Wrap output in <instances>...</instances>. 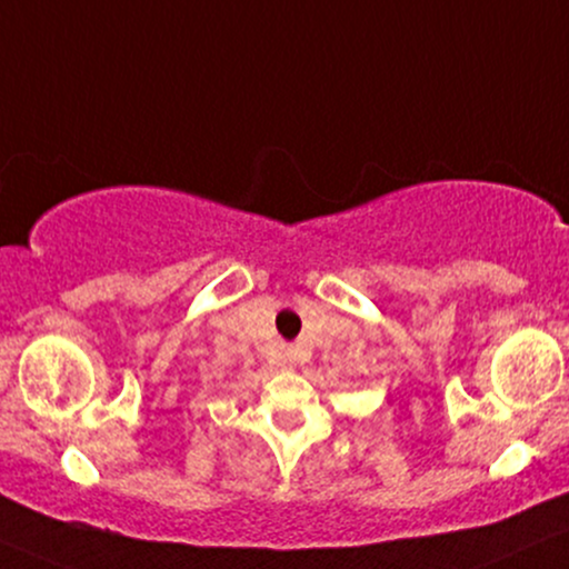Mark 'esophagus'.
Here are the masks:
<instances>
[{
    "mask_svg": "<svg viewBox=\"0 0 569 569\" xmlns=\"http://www.w3.org/2000/svg\"><path fill=\"white\" fill-rule=\"evenodd\" d=\"M278 359H280V365H283V368H293V365H297V349L283 347V349H280Z\"/></svg>",
    "mask_w": 569,
    "mask_h": 569,
    "instance_id": "obj_1",
    "label": "esophagus"
}]
</instances>
